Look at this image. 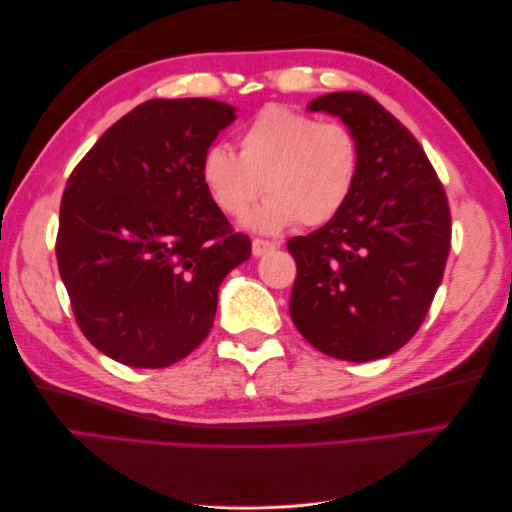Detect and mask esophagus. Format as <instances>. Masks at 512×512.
<instances>
[{
	"instance_id": "34e87169",
	"label": "esophagus",
	"mask_w": 512,
	"mask_h": 512,
	"mask_svg": "<svg viewBox=\"0 0 512 512\" xmlns=\"http://www.w3.org/2000/svg\"><path fill=\"white\" fill-rule=\"evenodd\" d=\"M275 247H277V243H273V241L254 239V241H252V254H254V256H265L267 252H273Z\"/></svg>"
}]
</instances>
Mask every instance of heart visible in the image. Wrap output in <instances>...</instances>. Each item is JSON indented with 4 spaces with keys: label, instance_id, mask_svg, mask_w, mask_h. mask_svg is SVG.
<instances>
[{
    "label": "heart",
    "instance_id": "obj_1",
    "mask_svg": "<svg viewBox=\"0 0 512 512\" xmlns=\"http://www.w3.org/2000/svg\"><path fill=\"white\" fill-rule=\"evenodd\" d=\"M237 147L239 156L211 145L200 158V181L228 218H243L265 194L252 218L262 230L331 222L359 179L361 147L346 123L320 121L292 106L262 108L239 130Z\"/></svg>",
    "mask_w": 512,
    "mask_h": 512
}]
</instances>
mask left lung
<instances>
[{
	"instance_id": "1",
	"label": "left lung",
	"mask_w": 512,
	"mask_h": 512,
	"mask_svg": "<svg viewBox=\"0 0 512 512\" xmlns=\"http://www.w3.org/2000/svg\"><path fill=\"white\" fill-rule=\"evenodd\" d=\"M361 147L354 192L337 218L292 237L294 327L333 359L365 363L406 346L421 327L451 252V209L421 143L363 91L316 98Z\"/></svg>"
}]
</instances>
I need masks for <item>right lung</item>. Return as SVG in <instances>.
Masks as SVG:
<instances>
[{
  "label": "right lung",
  "mask_w": 512,
  "mask_h": 512,
  "mask_svg": "<svg viewBox=\"0 0 512 512\" xmlns=\"http://www.w3.org/2000/svg\"><path fill=\"white\" fill-rule=\"evenodd\" d=\"M232 121L218 100H147L68 177L59 275L83 335L123 365L168 367L203 344L222 280L252 254L200 181V158Z\"/></svg>",
  "instance_id": "add662e5"
}]
</instances>
